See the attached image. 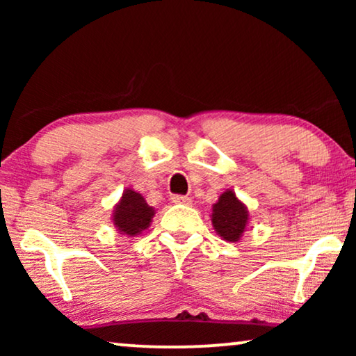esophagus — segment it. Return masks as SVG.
Masks as SVG:
<instances>
[{
    "mask_svg": "<svg viewBox=\"0 0 356 356\" xmlns=\"http://www.w3.org/2000/svg\"><path fill=\"white\" fill-rule=\"evenodd\" d=\"M172 201H173L175 204H184V206H189V204L193 202L191 197H188V196H179V194H177V196H173Z\"/></svg>",
    "mask_w": 356,
    "mask_h": 356,
    "instance_id": "1",
    "label": "esophagus"
}]
</instances>
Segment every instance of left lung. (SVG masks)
Segmentation results:
<instances>
[{"label": "left lung", "instance_id": "left-lung-1", "mask_svg": "<svg viewBox=\"0 0 356 356\" xmlns=\"http://www.w3.org/2000/svg\"><path fill=\"white\" fill-rule=\"evenodd\" d=\"M213 230L228 243H236L245 233L250 222V211L243 204L233 189L220 194L218 201L212 206L211 216Z\"/></svg>", "mask_w": 356, "mask_h": 356}]
</instances>
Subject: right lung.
<instances>
[{"label":"right lung","mask_w":356,"mask_h":356,"mask_svg":"<svg viewBox=\"0 0 356 356\" xmlns=\"http://www.w3.org/2000/svg\"><path fill=\"white\" fill-rule=\"evenodd\" d=\"M154 216L155 209L145 202L143 194L128 188L115 206L111 220L121 235L138 236L150 227Z\"/></svg>","instance_id":"right-lung-1"}]
</instances>
